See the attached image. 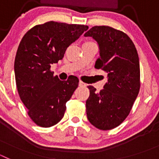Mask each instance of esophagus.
<instances>
[{"instance_id": "obj_1", "label": "esophagus", "mask_w": 159, "mask_h": 159, "mask_svg": "<svg viewBox=\"0 0 159 159\" xmlns=\"http://www.w3.org/2000/svg\"><path fill=\"white\" fill-rule=\"evenodd\" d=\"M79 85L80 87H86L87 84H85V83L83 82V81H80V82H79Z\"/></svg>"}]
</instances>
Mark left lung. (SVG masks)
<instances>
[{"label": "left lung", "instance_id": "1", "mask_svg": "<svg viewBox=\"0 0 159 159\" xmlns=\"http://www.w3.org/2000/svg\"><path fill=\"white\" fill-rule=\"evenodd\" d=\"M99 47L95 67L107 73V82L98 93L88 86L86 101L89 122L99 130L116 128L129 116L140 89L139 59L134 43L126 33L110 26H94L84 34Z\"/></svg>", "mask_w": 159, "mask_h": 159}]
</instances>
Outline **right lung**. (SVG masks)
Returning a JSON list of instances; mask_svg holds the SVG:
<instances>
[{
  "mask_svg": "<svg viewBox=\"0 0 159 159\" xmlns=\"http://www.w3.org/2000/svg\"><path fill=\"white\" fill-rule=\"evenodd\" d=\"M88 26L48 21L29 29L16 52L14 70L20 98L36 125L50 127L63 119L66 102L78 88L79 79L60 80L51 64L62 60L67 47Z\"/></svg>",
  "mask_w": 159,
  "mask_h": 159,
  "instance_id": "obj_1",
  "label": "right lung"
}]
</instances>
